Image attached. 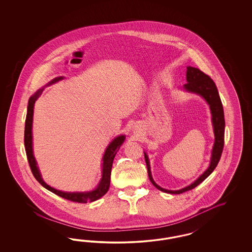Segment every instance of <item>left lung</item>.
<instances>
[{"label":"left lung","mask_w":252,"mask_h":252,"mask_svg":"<svg viewBox=\"0 0 252 252\" xmlns=\"http://www.w3.org/2000/svg\"><path fill=\"white\" fill-rule=\"evenodd\" d=\"M187 81L188 83L184 85V88L186 91L189 92H194L199 94L202 96L204 99H206L208 104L211 108V112L213 115V124H214V136H215V141H214V149H213V154H212V160H211V164L206 171L198 177V179L191 184L190 186L182 189L180 190H167L162 188L159 187L157 184L154 182L151 173V167H150V161L147 154L144 153V157H145L146 164L148 168V175L151 182L153 183V186L158 189L159 190L170 193V194H181L186 191L191 190L195 189L199 184L202 183L208 176H210L214 169L217 166L219 160L221 159V153L223 149V144H224V115H223V108L221 104V99L219 96V93L217 91L216 85L214 82V80L200 71L199 69L192 67V66H188L187 67Z\"/></svg>","instance_id":"1"}]
</instances>
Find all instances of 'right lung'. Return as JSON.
Returning a JSON list of instances; mask_svg holds the SVG:
<instances>
[{
    "label": "right lung",
    "instance_id": "obj_1",
    "mask_svg": "<svg viewBox=\"0 0 252 252\" xmlns=\"http://www.w3.org/2000/svg\"><path fill=\"white\" fill-rule=\"evenodd\" d=\"M63 77H56L54 80H52L49 84H53L59 80L63 79ZM43 89L39 90L36 92L33 96H31L29 99V105H28V112H27V117H26V123H25V136H24V142H25V149L27 153L28 161L31 166V172L34 177L37 179L38 183L40 184L46 189L53 192L54 194L58 195L59 197L67 199L73 202H78V203H87V202H92L97 200L98 198H101L103 195H105L107 191L110 187V180H111V171L113 166V161L115 159V154L119 148L125 140V136H119L115 137V139L110 143V145L107 147L106 151L102 158V176L101 180L99 182V186L97 189L90 192H63V191L57 190L54 188L50 187L49 185L42 180L41 176L39 174L38 168L37 167V162L33 155V150H32V120H33V109L36 99H38V96L42 93Z\"/></svg>",
    "mask_w": 252,
    "mask_h": 252
}]
</instances>
